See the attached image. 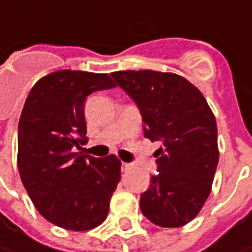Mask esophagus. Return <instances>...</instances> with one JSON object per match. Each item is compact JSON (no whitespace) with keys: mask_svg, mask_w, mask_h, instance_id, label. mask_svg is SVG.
I'll list each match as a JSON object with an SVG mask.
<instances>
[{"mask_svg":"<svg viewBox=\"0 0 252 252\" xmlns=\"http://www.w3.org/2000/svg\"><path fill=\"white\" fill-rule=\"evenodd\" d=\"M133 164L130 162H122V172H127L129 169H131Z\"/></svg>","mask_w":252,"mask_h":252,"instance_id":"1","label":"esophagus"}]
</instances>
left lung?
<instances>
[{
    "mask_svg": "<svg viewBox=\"0 0 252 252\" xmlns=\"http://www.w3.org/2000/svg\"><path fill=\"white\" fill-rule=\"evenodd\" d=\"M116 84L139 106L144 136L160 140L158 175L141 193L143 215L161 227H182L203 208L219 162L215 115L184 77L153 70L115 71Z\"/></svg>",
    "mask_w": 252,
    "mask_h": 252,
    "instance_id": "8db88e82",
    "label": "left lung"
}]
</instances>
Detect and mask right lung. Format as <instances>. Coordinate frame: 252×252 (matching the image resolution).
<instances>
[{
    "instance_id": "1",
    "label": "right lung",
    "mask_w": 252,
    "mask_h": 252,
    "mask_svg": "<svg viewBox=\"0 0 252 252\" xmlns=\"http://www.w3.org/2000/svg\"><path fill=\"white\" fill-rule=\"evenodd\" d=\"M116 87L109 74L60 70L31 90L18 125V169L34 208L59 227L87 231L108 216L121 181L119 158H95L87 143L85 98Z\"/></svg>"
}]
</instances>
